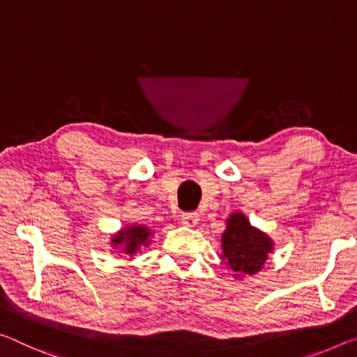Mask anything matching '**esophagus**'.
I'll return each mask as SVG.
<instances>
[{"label":"esophagus","instance_id":"esophagus-1","mask_svg":"<svg viewBox=\"0 0 357 357\" xmlns=\"http://www.w3.org/2000/svg\"><path fill=\"white\" fill-rule=\"evenodd\" d=\"M181 222L185 227H195L199 224V214L197 213H184L183 218H181Z\"/></svg>","mask_w":357,"mask_h":357}]
</instances>
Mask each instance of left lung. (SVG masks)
Listing matches in <instances>:
<instances>
[{
  "label": "left lung",
  "instance_id": "8db88e82",
  "mask_svg": "<svg viewBox=\"0 0 357 357\" xmlns=\"http://www.w3.org/2000/svg\"><path fill=\"white\" fill-rule=\"evenodd\" d=\"M271 251V241L262 231L251 227L241 213L231 214L222 235V252L231 267L240 273L254 275L262 268Z\"/></svg>",
  "mask_w": 357,
  "mask_h": 357
}]
</instances>
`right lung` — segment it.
Instances as JSON below:
<instances>
[{
  "instance_id": "1",
  "label": "right lung",
  "mask_w": 357,
  "mask_h": 357,
  "mask_svg": "<svg viewBox=\"0 0 357 357\" xmlns=\"http://www.w3.org/2000/svg\"><path fill=\"white\" fill-rule=\"evenodd\" d=\"M151 231L143 225H132V227L122 229L112 240L114 246H123V251L128 256H133L141 245H148Z\"/></svg>"
}]
</instances>
